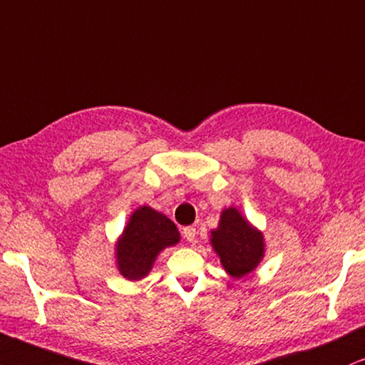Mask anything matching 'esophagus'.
<instances>
[{"instance_id": "esophagus-1", "label": "esophagus", "mask_w": 365, "mask_h": 365, "mask_svg": "<svg viewBox=\"0 0 365 365\" xmlns=\"http://www.w3.org/2000/svg\"><path fill=\"white\" fill-rule=\"evenodd\" d=\"M182 234L188 242H195V239H197V229L195 227H192V225H188V227H183Z\"/></svg>"}]
</instances>
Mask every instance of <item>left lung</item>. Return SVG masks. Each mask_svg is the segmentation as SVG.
I'll return each instance as SVG.
<instances>
[{"instance_id":"8db88e82","label":"left lung","mask_w":365,"mask_h":365,"mask_svg":"<svg viewBox=\"0 0 365 365\" xmlns=\"http://www.w3.org/2000/svg\"><path fill=\"white\" fill-rule=\"evenodd\" d=\"M210 242L220 264L232 278L247 276L264 257L261 230L252 227L236 207L222 210L219 227L210 230Z\"/></svg>"}]
</instances>
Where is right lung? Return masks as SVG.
<instances>
[{"mask_svg":"<svg viewBox=\"0 0 365 365\" xmlns=\"http://www.w3.org/2000/svg\"><path fill=\"white\" fill-rule=\"evenodd\" d=\"M178 241L177 225L167 215L148 205L140 207L129 215L128 225L116 242L119 273L131 281L145 278L153 267L156 256Z\"/></svg>","mask_w":365,"mask_h":365,"instance_id":"add662e5","label":"right lung"}]
</instances>
